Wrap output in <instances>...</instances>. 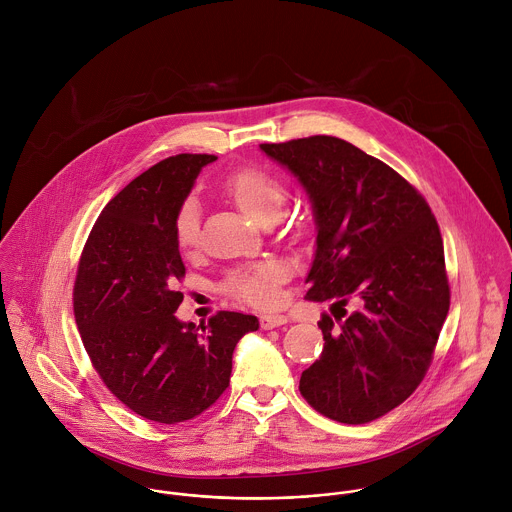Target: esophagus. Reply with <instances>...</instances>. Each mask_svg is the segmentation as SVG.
<instances>
[{
  "mask_svg": "<svg viewBox=\"0 0 512 512\" xmlns=\"http://www.w3.org/2000/svg\"><path fill=\"white\" fill-rule=\"evenodd\" d=\"M284 324H288V318L286 316H274V314H264V316H260V328L262 330H272V328H280V326H284Z\"/></svg>",
  "mask_w": 512,
  "mask_h": 512,
  "instance_id": "34e87169",
  "label": "esophagus"
}]
</instances>
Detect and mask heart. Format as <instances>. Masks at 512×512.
<instances>
[{
    "label": "heart",
    "instance_id": "1",
    "mask_svg": "<svg viewBox=\"0 0 512 512\" xmlns=\"http://www.w3.org/2000/svg\"><path fill=\"white\" fill-rule=\"evenodd\" d=\"M226 194L254 222L278 218L284 204V188L276 178L264 171L244 169L234 172L224 182ZM174 238L182 250H192L200 240V204L186 198L174 216ZM286 278V266L278 260H264L254 266L234 270L224 288L234 298L252 306L268 308L278 302V286Z\"/></svg>",
    "mask_w": 512,
    "mask_h": 512
}]
</instances>
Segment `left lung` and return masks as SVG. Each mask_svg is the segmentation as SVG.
<instances>
[{"label": "left lung", "instance_id": "8db88e82", "mask_svg": "<svg viewBox=\"0 0 512 512\" xmlns=\"http://www.w3.org/2000/svg\"><path fill=\"white\" fill-rule=\"evenodd\" d=\"M260 149L312 202L318 236L306 300H332V316L318 322L324 351L302 373L300 391L334 421L369 423L417 389L447 318L437 220L401 174L338 137Z\"/></svg>", "mask_w": 512, "mask_h": 512}]
</instances>
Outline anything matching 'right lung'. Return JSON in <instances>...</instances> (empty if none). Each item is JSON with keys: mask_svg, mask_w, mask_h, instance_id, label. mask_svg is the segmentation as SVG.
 Segmentation results:
<instances>
[{"mask_svg": "<svg viewBox=\"0 0 512 512\" xmlns=\"http://www.w3.org/2000/svg\"><path fill=\"white\" fill-rule=\"evenodd\" d=\"M214 155H176L131 180L99 214L83 248L73 312L109 391L137 415L182 423L224 393L232 353L258 318L218 312L208 326L180 322L174 282L184 264L174 216Z\"/></svg>", "mask_w": 512, "mask_h": 512, "instance_id": "right-lung-1", "label": "right lung"}]
</instances>
